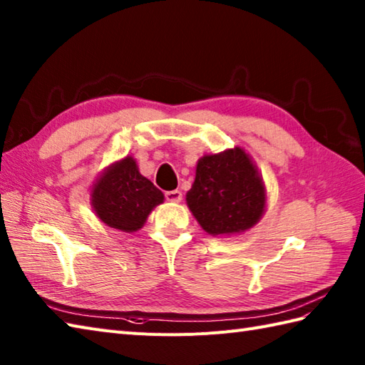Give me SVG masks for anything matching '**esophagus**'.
Masks as SVG:
<instances>
[{
    "instance_id": "obj_1",
    "label": "esophagus",
    "mask_w": 365,
    "mask_h": 365,
    "mask_svg": "<svg viewBox=\"0 0 365 365\" xmlns=\"http://www.w3.org/2000/svg\"><path fill=\"white\" fill-rule=\"evenodd\" d=\"M165 197L169 202H180L182 200V191L178 190H173V191H166L165 192Z\"/></svg>"
}]
</instances>
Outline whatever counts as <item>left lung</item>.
Masks as SVG:
<instances>
[{"label":"left lung","instance_id":"8db88e82","mask_svg":"<svg viewBox=\"0 0 365 365\" xmlns=\"http://www.w3.org/2000/svg\"><path fill=\"white\" fill-rule=\"evenodd\" d=\"M187 204L208 234H238L260 220L265 190L251 158L235 147L199 160Z\"/></svg>","mask_w":365,"mask_h":365}]
</instances>
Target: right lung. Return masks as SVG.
Listing matches in <instances>:
<instances>
[{
    "instance_id": "obj_1",
    "label": "right lung",
    "mask_w": 365,
    "mask_h": 365,
    "mask_svg": "<svg viewBox=\"0 0 365 365\" xmlns=\"http://www.w3.org/2000/svg\"><path fill=\"white\" fill-rule=\"evenodd\" d=\"M163 199V192L139 174L131 157L113 165L92 190V205L98 218L123 232L141 229L153 207Z\"/></svg>"
}]
</instances>
